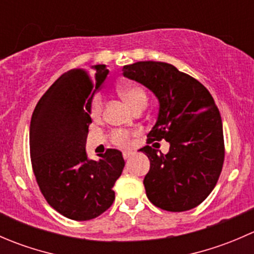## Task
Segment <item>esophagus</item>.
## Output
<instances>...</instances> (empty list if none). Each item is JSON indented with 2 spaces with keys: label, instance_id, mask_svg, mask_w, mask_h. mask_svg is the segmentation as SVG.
<instances>
[{
  "label": "esophagus",
  "instance_id": "obj_1",
  "mask_svg": "<svg viewBox=\"0 0 254 254\" xmlns=\"http://www.w3.org/2000/svg\"><path fill=\"white\" fill-rule=\"evenodd\" d=\"M132 156H134V152H130V151H124V152H123V157H124L125 160H129Z\"/></svg>",
  "mask_w": 254,
  "mask_h": 254
}]
</instances>
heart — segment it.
Masks as SVG:
<instances>
[{
  "label": "heart",
  "instance_id": "obj_1",
  "mask_svg": "<svg viewBox=\"0 0 254 254\" xmlns=\"http://www.w3.org/2000/svg\"><path fill=\"white\" fill-rule=\"evenodd\" d=\"M120 96L124 98V101L131 107L132 109L141 103H147V96L142 87L134 83H125L119 87ZM103 109V99L101 96H96L91 104V115L93 118H98ZM113 141L117 145L127 146L129 145V132L124 130H117L113 132Z\"/></svg>",
  "mask_w": 254,
  "mask_h": 254
}]
</instances>
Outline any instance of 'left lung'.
<instances>
[{"label": "left lung", "mask_w": 254, "mask_h": 254, "mask_svg": "<svg viewBox=\"0 0 254 254\" xmlns=\"http://www.w3.org/2000/svg\"><path fill=\"white\" fill-rule=\"evenodd\" d=\"M124 77L150 89L158 101L147 142L165 139L166 155L140 148L150 160L143 179L148 200L163 210L187 211L207 198L224 165V132L219 109L205 87L173 65L139 61L123 67Z\"/></svg>", "instance_id": "obj_1"}]
</instances>
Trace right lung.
I'll return each instance as SVG.
<instances>
[{
	"label": "right lung",
	"instance_id": "obj_1",
	"mask_svg": "<svg viewBox=\"0 0 254 254\" xmlns=\"http://www.w3.org/2000/svg\"><path fill=\"white\" fill-rule=\"evenodd\" d=\"M73 68L51 84L30 120L29 145L34 175L56 211L77 221L94 219L114 201L123 172V153L109 148L92 160L86 151L93 96L108 76L106 65Z\"/></svg>",
	"mask_w": 254,
	"mask_h": 254
}]
</instances>
